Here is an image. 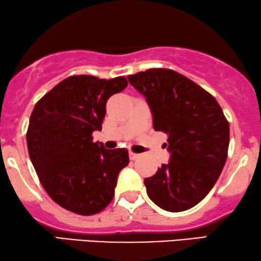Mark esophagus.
<instances>
[{
    "label": "esophagus",
    "instance_id": "1",
    "mask_svg": "<svg viewBox=\"0 0 261 261\" xmlns=\"http://www.w3.org/2000/svg\"><path fill=\"white\" fill-rule=\"evenodd\" d=\"M128 156H130L131 160H136V159H138V158L141 156V155L134 153V151H130V153H128Z\"/></svg>",
    "mask_w": 261,
    "mask_h": 261
}]
</instances>
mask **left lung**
<instances>
[{"label": "left lung", "instance_id": "1", "mask_svg": "<svg viewBox=\"0 0 261 261\" xmlns=\"http://www.w3.org/2000/svg\"><path fill=\"white\" fill-rule=\"evenodd\" d=\"M127 79L146 97L155 130L169 136L170 163L144 179L148 196L169 212L189 210L210 193L225 165L230 128L223 110L176 71L150 68Z\"/></svg>", "mask_w": 261, "mask_h": 261}]
</instances>
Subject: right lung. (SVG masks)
Wrapping results in <instances>:
<instances>
[{"mask_svg":"<svg viewBox=\"0 0 261 261\" xmlns=\"http://www.w3.org/2000/svg\"><path fill=\"white\" fill-rule=\"evenodd\" d=\"M126 87L125 77L71 75L32 111L26 134L30 159L48 195L71 212L91 216L113 200L128 153L106 149L91 135L102 128L108 98Z\"/></svg>","mask_w":261,"mask_h":261,"instance_id":"1","label":"right lung"}]
</instances>
